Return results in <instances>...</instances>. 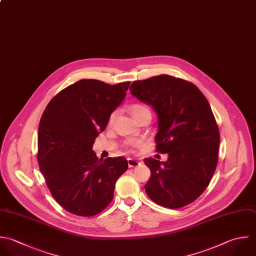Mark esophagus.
<instances>
[{
  "label": "esophagus",
  "mask_w": 256,
  "mask_h": 256,
  "mask_svg": "<svg viewBox=\"0 0 256 256\" xmlns=\"http://www.w3.org/2000/svg\"><path fill=\"white\" fill-rule=\"evenodd\" d=\"M140 164H141V162H140L139 160L132 159V158H129V159H128V166H129L130 168H132V167H137V166H139Z\"/></svg>",
  "instance_id": "esophagus-1"
}]
</instances>
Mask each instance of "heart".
<instances>
[{
  "instance_id": "obj_1",
  "label": "heart",
  "mask_w": 256,
  "mask_h": 256,
  "mask_svg": "<svg viewBox=\"0 0 256 256\" xmlns=\"http://www.w3.org/2000/svg\"><path fill=\"white\" fill-rule=\"evenodd\" d=\"M129 112L131 114V116L133 117V119L135 120L137 117H139L140 115H142L143 113L145 112H149V109L143 105H140V104H134L132 106L129 107ZM114 118H115V112H113L110 117H109V120H108V123L111 124L113 121H114ZM142 144L141 141H136L133 143V145H137V146H140Z\"/></svg>"
}]
</instances>
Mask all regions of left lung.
Here are the masks:
<instances>
[{
  "instance_id": "1",
  "label": "left lung",
  "mask_w": 256,
  "mask_h": 256,
  "mask_svg": "<svg viewBox=\"0 0 256 256\" xmlns=\"http://www.w3.org/2000/svg\"><path fill=\"white\" fill-rule=\"evenodd\" d=\"M130 91L156 112V150L168 154L165 162L144 159L151 171L147 195L168 208L190 204L206 189L218 162L220 135L207 99L194 84L168 75L135 81Z\"/></svg>"
}]
</instances>
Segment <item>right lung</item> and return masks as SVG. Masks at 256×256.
<instances>
[{
    "label": "right lung",
    "instance_id": "right-lung-1",
    "mask_svg": "<svg viewBox=\"0 0 256 256\" xmlns=\"http://www.w3.org/2000/svg\"><path fill=\"white\" fill-rule=\"evenodd\" d=\"M130 82L117 85L80 80L47 105L38 130V163L55 200L67 211L93 216L113 199L115 184L127 170L124 157L99 159L93 151Z\"/></svg>",
    "mask_w": 256,
    "mask_h": 256
}]
</instances>
